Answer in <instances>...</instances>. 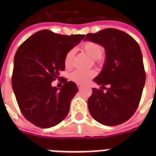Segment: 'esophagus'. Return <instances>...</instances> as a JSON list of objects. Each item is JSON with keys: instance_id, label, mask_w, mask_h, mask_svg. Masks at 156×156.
Listing matches in <instances>:
<instances>
[{"instance_id": "esophagus-1", "label": "esophagus", "mask_w": 156, "mask_h": 156, "mask_svg": "<svg viewBox=\"0 0 156 156\" xmlns=\"http://www.w3.org/2000/svg\"><path fill=\"white\" fill-rule=\"evenodd\" d=\"M78 90H82V89H83V86L81 85V84H78Z\"/></svg>"}]
</instances>
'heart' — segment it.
Here are the masks:
<instances>
[{
    "mask_svg": "<svg viewBox=\"0 0 156 156\" xmlns=\"http://www.w3.org/2000/svg\"><path fill=\"white\" fill-rule=\"evenodd\" d=\"M82 49L90 57L99 60L103 54V47L98 43L92 42V41H85L81 44ZM75 51L74 49L69 50L66 55L65 57V66L66 68H70L73 66V57H74ZM95 74V71L93 69L90 70H82L77 69L72 72L70 74V79L73 82L78 84H84L87 82L90 78L94 77Z\"/></svg>",
    "mask_w": 156,
    "mask_h": 156,
    "instance_id": "obj_1",
    "label": "heart"
}]
</instances>
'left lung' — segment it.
<instances>
[{
  "mask_svg": "<svg viewBox=\"0 0 156 156\" xmlns=\"http://www.w3.org/2000/svg\"><path fill=\"white\" fill-rule=\"evenodd\" d=\"M85 40L102 45L106 52L102 71L93 79L102 88H92L87 101L90 115L105 126L124 123L138 108L145 85L140 47L127 33L113 28L87 34Z\"/></svg>",
  "mask_w": 156,
  "mask_h": 156,
  "instance_id": "obj_1",
  "label": "left lung"
}]
</instances>
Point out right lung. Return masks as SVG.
Listing matches in <instances>:
<instances>
[{
	"instance_id": "right-lung-1",
	"label": "right lung",
	"mask_w": 156,
	"mask_h": 156,
	"mask_svg": "<svg viewBox=\"0 0 156 156\" xmlns=\"http://www.w3.org/2000/svg\"><path fill=\"white\" fill-rule=\"evenodd\" d=\"M84 37L42 30L28 38L17 50L12 87L23 116L37 127L56 126L68 115L78 87L66 78L61 89L51 83L62 78L60 72L65 70L66 53Z\"/></svg>"
}]
</instances>
